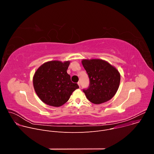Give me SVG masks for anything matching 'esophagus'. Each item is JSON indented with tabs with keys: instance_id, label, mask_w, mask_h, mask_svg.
Segmentation results:
<instances>
[{
	"instance_id": "esophagus-1",
	"label": "esophagus",
	"mask_w": 154,
	"mask_h": 154,
	"mask_svg": "<svg viewBox=\"0 0 154 154\" xmlns=\"http://www.w3.org/2000/svg\"><path fill=\"white\" fill-rule=\"evenodd\" d=\"M77 84H78V85L79 86V87H80V82H79L77 83Z\"/></svg>"
}]
</instances>
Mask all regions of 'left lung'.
<instances>
[{
	"label": "left lung",
	"instance_id": "obj_1",
	"mask_svg": "<svg viewBox=\"0 0 154 154\" xmlns=\"http://www.w3.org/2000/svg\"><path fill=\"white\" fill-rule=\"evenodd\" d=\"M82 63L90 79L89 86L83 90L87 99L95 104L110 100L119 86L118 71L102 60H83Z\"/></svg>",
	"mask_w": 154,
	"mask_h": 154
}]
</instances>
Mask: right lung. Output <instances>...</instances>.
Segmentation results:
<instances>
[{
	"label": "right lung",
	"instance_id": "right-lung-1",
	"mask_svg": "<svg viewBox=\"0 0 154 154\" xmlns=\"http://www.w3.org/2000/svg\"><path fill=\"white\" fill-rule=\"evenodd\" d=\"M70 62L51 61L37 69L33 79L35 91L45 103L60 106L66 102L79 86L72 83L67 69Z\"/></svg>",
	"mask_w": 154,
	"mask_h": 154
}]
</instances>
